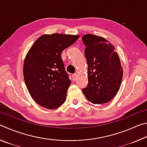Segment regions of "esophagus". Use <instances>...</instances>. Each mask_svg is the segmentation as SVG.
Listing matches in <instances>:
<instances>
[{
  "label": "esophagus",
  "instance_id": "obj_1",
  "mask_svg": "<svg viewBox=\"0 0 147 147\" xmlns=\"http://www.w3.org/2000/svg\"><path fill=\"white\" fill-rule=\"evenodd\" d=\"M72 78H73V81H75L76 80V78H77V74H73V75H72Z\"/></svg>",
  "mask_w": 147,
  "mask_h": 147
}]
</instances>
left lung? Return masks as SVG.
Returning <instances> with one entry per match:
<instances>
[{
  "label": "left lung",
  "instance_id": "8db88e82",
  "mask_svg": "<svg viewBox=\"0 0 147 147\" xmlns=\"http://www.w3.org/2000/svg\"><path fill=\"white\" fill-rule=\"evenodd\" d=\"M88 65V84L82 91L93 104L108 102L117 93L123 78V67L115 47L105 38L86 34L82 36Z\"/></svg>",
  "mask_w": 147,
  "mask_h": 147
}]
</instances>
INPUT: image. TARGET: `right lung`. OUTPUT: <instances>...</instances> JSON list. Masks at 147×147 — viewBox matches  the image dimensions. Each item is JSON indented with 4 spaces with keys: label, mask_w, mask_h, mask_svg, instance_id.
I'll use <instances>...</instances> for the list:
<instances>
[{
    "label": "right lung",
    "mask_w": 147,
    "mask_h": 147,
    "mask_svg": "<svg viewBox=\"0 0 147 147\" xmlns=\"http://www.w3.org/2000/svg\"><path fill=\"white\" fill-rule=\"evenodd\" d=\"M79 36L45 34L27 53L23 66L24 82L32 98L47 109H56L66 100L71 80L61 54Z\"/></svg>",
    "instance_id": "1"
}]
</instances>
